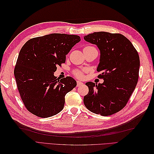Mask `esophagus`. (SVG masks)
I'll return each mask as SVG.
<instances>
[{"label": "esophagus", "instance_id": "34e87169", "mask_svg": "<svg viewBox=\"0 0 154 154\" xmlns=\"http://www.w3.org/2000/svg\"><path fill=\"white\" fill-rule=\"evenodd\" d=\"M76 83H77V85H76L77 87H80V86L83 85V83L82 82H80V81H77Z\"/></svg>", "mask_w": 154, "mask_h": 154}]
</instances>
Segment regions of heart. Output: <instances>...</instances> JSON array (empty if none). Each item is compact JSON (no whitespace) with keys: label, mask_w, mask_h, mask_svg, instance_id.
I'll use <instances>...</instances> for the list:
<instances>
[{"label":"heart","mask_w":154,"mask_h":154,"mask_svg":"<svg viewBox=\"0 0 154 154\" xmlns=\"http://www.w3.org/2000/svg\"><path fill=\"white\" fill-rule=\"evenodd\" d=\"M91 48H94L92 46H87L84 49H91ZM74 75L77 78H82L83 77V72L80 71V70H74L72 71Z\"/></svg>","instance_id":"heart-1"}]
</instances>
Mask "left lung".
<instances>
[{
  "instance_id": "left-lung-1",
  "label": "left lung",
  "mask_w": 154,
  "mask_h": 154,
  "mask_svg": "<svg viewBox=\"0 0 154 154\" xmlns=\"http://www.w3.org/2000/svg\"><path fill=\"white\" fill-rule=\"evenodd\" d=\"M100 51L97 71L103 83L87 82L88 93L83 103L93 113L107 116L123 109L138 82L140 60L137 50L127 38L119 33L100 31L85 36Z\"/></svg>"
}]
</instances>
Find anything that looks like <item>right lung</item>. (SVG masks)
<instances>
[{
  "label": "right lung",
  "instance_id": "obj_1",
  "mask_svg": "<svg viewBox=\"0 0 154 154\" xmlns=\"http://www.w3.org/2000/svg\"><path fill=\"white\" fill-rule=\"evenodd\" d=\"M80 40L78 35L53 33L31 38L23 45L14 74L22 102L32 114L49 118L63 109L65 96L76 82L70 76L57 78L54 72Z\"/></svg>",
  "mask_w": 154,
  "mask_h": 154
}]
</instances>
